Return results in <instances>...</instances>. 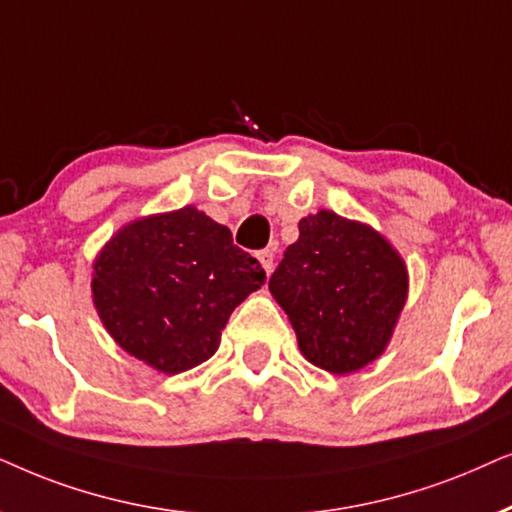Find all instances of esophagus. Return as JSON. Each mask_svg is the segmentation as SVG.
I'll list each match as a JSON object with an SVG mask.
<instances>
[{
  "label": "esophagus",
  "mask_w": 512,
  "mask_h": 512,
  "mask_svg": "<svg viewBox=\"0 0 512 512\" xmlns=\"http://www.w3.org/2000/svg\"><path fill=\"white\" fill-rule=\"evenodd\" d=\"M257 260H260L262 269L267 271V276H269L271 269H274V250H260L257 252Z\"/></svg>",
  "instance_id": "obj_1"
}]
</instances>
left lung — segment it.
I'll list each match as a JSON object with an SVG mask.
<instances>
[{"label":"left lung","instance_id":"left-lung-1","mask_svg":"<svg viewBox=\"0 0 512 512\" xmlns=\"http://www.w3.org/2000/svg\"><path fill=\"white\" fill-rule=\"evenodd\" d=\"M269 290L288 313L302 356L330 374L363 370L386 351L410 276L370 224L318 210L299 220Z\"/></svg>","mask_w":512,"mask_h":512}]
</instances>
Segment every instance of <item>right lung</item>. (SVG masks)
Here are the masks:
<instances>
[{"label":"right lung","instance_id":"right-lung-1","mask_svg":"<svg viewBox=\"0 0 512 512\" xmlns=\"http://www.w3.org/2000/svg\"><path fill=\"white\" fill-rule=\"evenodd\" d=\"M264 269L199 208L140 217L93 262V306L128 356L163 374L206 363L231 311L260 290Z\"/></svg>","mask_w":512,"mask_h":512}]
</instances>
